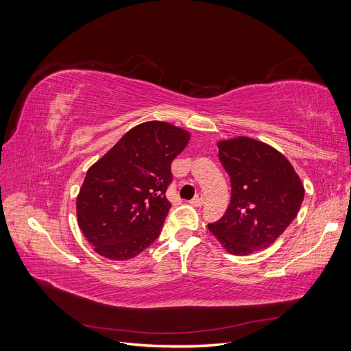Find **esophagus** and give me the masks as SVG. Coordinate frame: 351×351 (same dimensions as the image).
Wrapping results in <instances>:
<instances>
[{"label":"esophagus","instance_id":"1","mask_svg":"<svg viewBox=\"0 0 351 351\" xmlns=\"http://www.w3.org/2000/svg\"><path fill=\"white\" fill-rule=\"evenodd\" d=\"M190 204H192V205H195V206H202V205H204L205 204V197H204V195H196L192 200H190Z\"/></svg>","mask_w":351,"mask_h":351}]
</instances>
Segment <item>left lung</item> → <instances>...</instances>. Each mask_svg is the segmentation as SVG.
<instances>
[{
	"instance_id": "obj_1",
	"label": "left lung",
	"mask_w": 351,
	"mask_h": 351,
	"mask_svg": "<svg viewBox=\"0 0 351 351\" xmlns=\"http://www.w3.org/2000/svg\"><path fill=\"white\" fill-rule=\"evenodd\" d=\"M218 156L230 176L231 200L209 231L228 253L269 247L297 217L304 189L282 154L250 137L222 141Z\"/></svg>"
}]
</instances>
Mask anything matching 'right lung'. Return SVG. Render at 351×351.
<instances>
[{"label": "right lung", "mask_w": 351, "mask_h": 351, "mask_svg": "<svg viewBox=\"0 0 351 351\" xmlns=\"http://www.w3.org/2000/svg\"><path fill=\"white\" fill-rule=\"evenodd\" d=\"M190 134L162 121L133 127L84 177L77 196V222L101 256L125 261L161 234L173 182L171 162Z\"/></svg>", "instance_id": "add662e5"}]
</instances>
